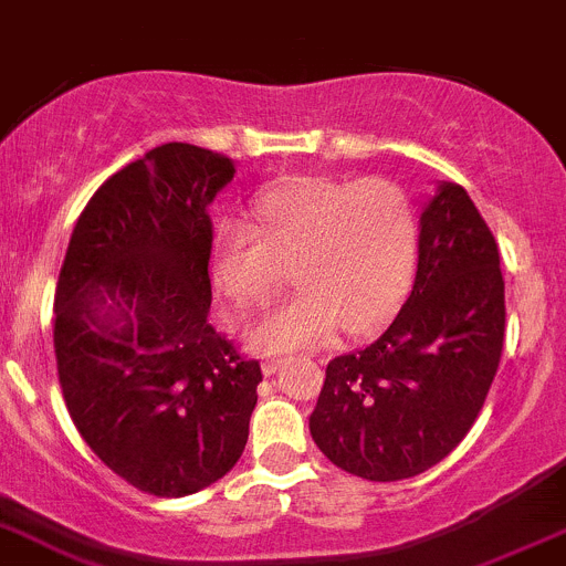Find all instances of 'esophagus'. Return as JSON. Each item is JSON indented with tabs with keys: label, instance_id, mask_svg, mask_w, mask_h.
<instances>
[{
	"label": "esophagus",
	"instance_id": "1",
	"mask_svg": "<svg viewBox=\"0 0 566 566\" xmlns=\"http://www.w3.org/2000/svg\"><path fill=\"white\" fill-rule=\"evenodd\" d=\"M280 367H283V358H266V360H263V364H261V369H263V375H266V378H272V375H277Z\"/></svg>",
	"mask_w": 566,
	"mask_h": 566
}]
</instances>
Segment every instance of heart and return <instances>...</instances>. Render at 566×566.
I'll return each instance as SVG.
<instances>
[{"label": "heart", "instance_id": "b5f03b06", "mask_svg": "<svg viewBox=\"0 0 566 566\" xmlns=\"http://www.w3.org/2000/svg\"><path fill=\"white\" fill-rule=\"evenodd\" d=\"M252 222L213 233L211 274L235 305H263L292 269L297 297L247 327L255 353L283 355L369 336L395 316L417 263V219L389 180L294 177L252 199Z\"/></svg>", "mask_w": 566, "mask_h": 566}]
</instances>
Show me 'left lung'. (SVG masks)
<instances>
[{"label": "left lung", "instance_id": "8db88e82", "mask_svg": "<svg viewBox=\"0 0 566 566\" xmlns=\"http://www.w3.org/2000/svg\"><path fill=\"white\" fill-rule=\"evenodd\" d=\"M417 277L369 347L327 364L308 419L344 472L402 481L439 464L470 433L505 331V283L492 230L470 193L439 182L419 213Z\"/></svg>", "mask_w": 566, "mask_h": 566}]
</instances>
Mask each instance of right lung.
<instances>
[{
  "mask_svg": "<svg viewBox=\"0 0 566 566\" xmlns=\"http://www.w3.org/2000/svg\"><path fill=\"white\" fill-rule=\"evenodd\" d=\"M235 164L171 142L107 177L74 224L55 292L72 422L107 470L186 497L241 459L261 367L213 331L211 217Z\"/></svg>",
  "mask_w": 566,
  "mask_h": 566,
  "instance_id": "obj_1",
  "label": "right lung"
}]
</instances>
